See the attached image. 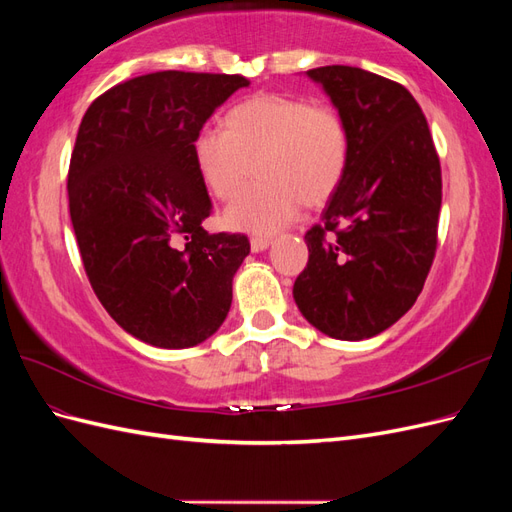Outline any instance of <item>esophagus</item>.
<instances>
[{
  "label": "esophagus",
  "mask_w": 512,
  "mask_h": 512,
  "mask_svg": "<svg viewBox=\"0 0 512 512\" xmlns=\"http://www.w3.org/2000/svg\"><path fill=\"white\" fill-rule=\"evenodd\" d=\"M250 245H252V252H262V250H267V247L271 245V239L256 235V237L250 239Z\"/></svg>",
  "instance_id": "obj_1"
}]
</instances>
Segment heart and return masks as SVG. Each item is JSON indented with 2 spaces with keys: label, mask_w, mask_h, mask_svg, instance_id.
Listing matches in <instances>:
<instances>
[{
  "label": "heart",
  "mask_w": 512,
  "mask_h": 512,
  "mask_svg": "<svg viewBox=\"0 0 512 512\" xmlns=\"http://www.w3.org/2000/svg\"><path fill=\"white\" fill-rule=\"evenodd\" d=\"M224 128L198 130L192 160L205 188L230 200L252 173L258 181L224 211L226 226L273 232L331 198L348 166V128L333 106L258 94L230 106Z\"/></svg>",
  "instance_id": "obj_1"
}]
</instances>
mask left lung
<instances>
[{"mask_svg": "<svg viewBox=\"0 0 512 512\" xmlns=\"http://www.w3.org/2000/svg\"><path fill=\"white\" fill-rule=\"evenodd\" d=\"M342 115L346 175L307 230L292 294L305 320L346 342L374 337L414 305L438 245L442 173L410 91L352 66L307 70Z\"/></svg>", "mask_w": 512, "mask_h": 512, "instance_id": "8db88e82", "label": "left lung"}]
</instances>
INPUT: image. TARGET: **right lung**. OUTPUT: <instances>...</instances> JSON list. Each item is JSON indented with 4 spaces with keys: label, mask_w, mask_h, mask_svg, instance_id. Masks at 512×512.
<instances>
[{
    "label": "right lung",
    "mask_w": 512,
    "mask_h": 512,
    "mask_svg": "<svg viewBox=\"0 0 512 512\" xmlns=\"http://www.w3.org/2000/svg\"><path fill=\"white\" fill-rule=\"evenodd\" d=\"M250 81L164 70L91 102L68 170L83 267L119 327L156 348H192L222 327L245 235L207 232L211 198L192 160L205 121Z\"/></svg>",
    "instance_id": "1"
}]
</instances>
